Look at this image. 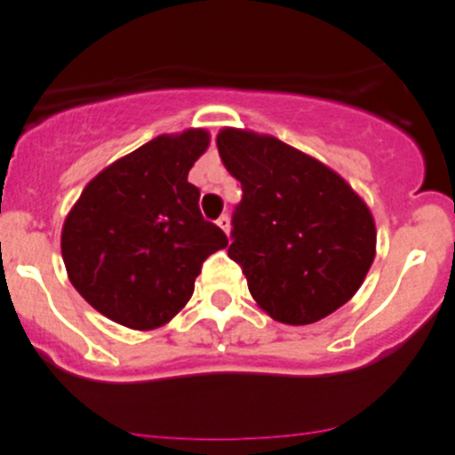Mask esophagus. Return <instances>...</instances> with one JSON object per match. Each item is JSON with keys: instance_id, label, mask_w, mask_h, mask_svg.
<instances>
[{"instance_id": "obj_1", "label": "esophagus", "mask_w": 455, "mask_h": 455, "mask_svg": "<svg viewBox=\"0 0 455 455\" xmlns=\"http://www.w3.org/2000/svg\"><path fill=\"white\" fill-rule=\"evenodd\" d=\"M218 227L222 228V231L227 233V235H231V218H228V215H220Z\"/></svg>"}]
</instances>
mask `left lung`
Returning a JSON list of instances; mask_svg holds the SVG:
<instances>
[{
    "mask_svg": "<svg viewBox=\"0 0 455 455\" xmlns=\"http://www.w3.org/2000/svg\"><path fill=\"white\" fill-rule=\"evenodd\" d=\"M224 167L242 182L228 257L261 310L308 325L350 301L376 255L370 206L346 178L270 134L224 127Z\"/></svg>",
    "mask_w": 455,
    "mask_h": 455,
    "instance_id": "left-lung-1",
    "label": "left lung"
}]
</instances>
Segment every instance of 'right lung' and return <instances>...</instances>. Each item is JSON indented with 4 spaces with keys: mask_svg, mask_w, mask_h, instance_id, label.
I'll return each instance as SVG.
<instances>
[{
    "mask_svg": "<svg viewBox=\"0 0 455 455\" xmlns=\"http://www.w3.org/2000/svg\"><path fill=\"white\" fill-rule=\"evenodd\" d=\"M209 142L200 127L156 136L96 173L68 213V277L108 319L132 330L169 323L194 295L202 261L227 249L187 180Z\"/></svg>",
    "mask_w": 455,
    "mask_h": 455,
    "instance_id": "add662e5",
    "label": "right lung"
}]
</instances>
